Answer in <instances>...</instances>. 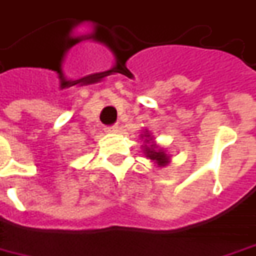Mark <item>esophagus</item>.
Here are the masks:
<instances>
[{"label":"esophagus","mask_w":256,"mask_h":256,"mask_svg":"<svg viewBox=\"0 0 256 256\" xmlns=\"http://www.w3.org/2000/svg\"><path fill=\"white\" fill-rule=\"evenodd\" d=\"M118 126L116 124H114V126H108V128H105V132H108V133H116L118 132Z\"/></svg>","instance_id":"1"}]
</instances>
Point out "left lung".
I'll list each match as a JSON object with an SVG mask.
<instances>
[{
	"label": "left lung",
	"mask_w": 256,
	"mask_h": 256,
	"mask_svg": "<svg viewBox=\"0 0 256 256\" xmlns=\"http://www.w3.org/2000/svg\"><path fill=\"white\" fill-rule=\"evenodd\" d=\"M147 138L150 137V134L146 136ZM146 138V142H148L150 140H147ZM144 152H146V156L150 158V160H152V161H156L160 166H164V165L168 164V160L170 158L166 157V154H165L164 151L160 150L156 144H150V146H144Z\"/></svg>",
	"instance_id": "8db88e82"
}]
</instances>
